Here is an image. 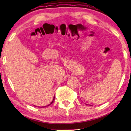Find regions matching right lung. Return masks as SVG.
I'll use <instances>...</instances> for the list:
<instances>
[{"label":"right lung","instance_id":"obj_1","mask_svg":"<svg viewBox=\"0 0 131 131\" xmlns=\"http://www.w3.org/2000/svg\"><path fill=\"white\" fill-rule=\"evenodd\" d=\"M54 100H55V97H53V100H52V102H51V104H49V105H47V106H49V105H51L52 103H53V101H54Z\"/></svg>","mask_w":131,"mask_h":131}]
</instances>
